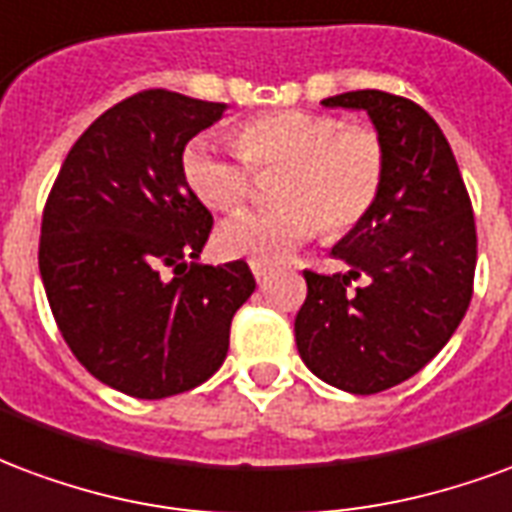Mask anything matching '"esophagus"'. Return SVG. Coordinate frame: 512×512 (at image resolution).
<instances>
[{
    "label": "esophagus",
    "mask_w": 512,
    "mask_h": 512,
    "mask_svg": "<svg viewBox=\"0 0 512 512\" xmlns=\"http://www.w3.org/2000/svg\"><path fill=\"white\" fill-rule=\"evenodd\" d=\"M251 272H253V278H256V281H264V278H267V272H270V267H267V264H259V261H251Z\"/></svg>",
    "instance_id": "esophagus-1"
}]
</instances>
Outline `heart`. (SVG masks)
Returning <instances> with one entry per match:
<instances>
[{
    "label": "heart",
    "mask_w": 512,
    "mask_h": 512,
    "mask_svg": "<svg viewBox=\"0 0 512 512\" xmlns=\"http://www.w3.org/2000/svg\"><path fill=\"white\" fill-rule=\"evenodd\" d=\"M234 138L240 152L212 136L185 144L182 177L193 196L212 210H237L251 196V169L283 166L275 185L283 204L220 223L215 242L229 259L275 264L316 237L322 223L335 234L354 229L379 199L387 155L376 130L346 128L335 114L286 108L242 122Z\"/></svg>",
    "instance_id": "b5f03b06"
}]
</instances>
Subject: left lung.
<instances>
[{"label":"left lung","mask_w":512,"mask_h":512,"mask_svg":"<svg viewBox=\"0 0 512 512\" xmlns=\"http://www.w3.org/2000/svg\"><path fill=\"white\" fill-rule=\"evenodd\" d=\"M322 106L365 111L387 171L374 207L333 245L349 272H302L308 297L294 338L322 382L374 395L431 363L464 319L477 261L475 215L445 133L417 103L357 89ZM360 274L366 286L352 293L348 283Z\"/></svg>","instance_id":"obj_1"}]
</instances>
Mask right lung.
<instances>
[{
	"mask_svg": "<svg viewBox=\"0 0 512 512\" xmlns=\"http://www.w3.org/2000/svg\"><path fill=\"white\" fill-rule=\"evenodd\" d=\"M226 108L138 92L81 133L48 196L37 256L48 305L78 363L133 398L207 382L226 360L234 313L256 289L242 259L196 261L212 215L182 177L185 144Z\"/></svg>",
	"mask_w": 512,
	"mask_h": 512,
	"instance_id": "1",
	"label": "right lung"
}]
</instances>
